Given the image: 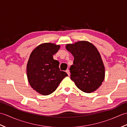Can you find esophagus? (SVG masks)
Segmentation results:
<instances>
[{"label": "esophagus", "instance_id": "34e87169", "mask_svg": "<svg viewBox=\"0 0 127 127\" xmlns=\"http://www.w3.org/2000/svg\"><path fill=\"white\" fill-rule=\"evenodd\" d=\"M66 72L67 74H68V76H70V71H69V70H68V69H67L66 70Z\"/></svg>", "mask_w": 127, "mask_h": 127}]
</instances>
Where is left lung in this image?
Wrapping results in <instances>:
<instances>
[{"mask_svg": "<svg viewBox=\"0 0 127 127\" xmlns=\"http://www.w3.org/2000/svg\"><path fill=\"white\" fill-rule=\"evenodd\" d=\"M66 49L74 56L70 68V79L85 93L96 91L105 78V67L98 50L92 43L80 41L66 44Z\"/></svg>", "mask_w": 127, "mask_h": 127, "instance_id": "8db88e82", "label": "left lung"}]
</instances>
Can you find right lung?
<instances>
[{"instance_id":"right-lung-1","label":"right lung","mask_w":127,"mask_h":127,"mask_svg":"<svg viewBox=\"0 0 127 127\" xmlns=\"http://www.w3.org/2000/svg\"><path fill=\"white\" fill-rule=\"evenodd\" d=\"M59 48V45L43 43L32 51L29 58L27 65L28 82L34 90L43 95L52 93L68 76L60 70L59 62L53 58Z\"/></svg>"}]
</instances>
